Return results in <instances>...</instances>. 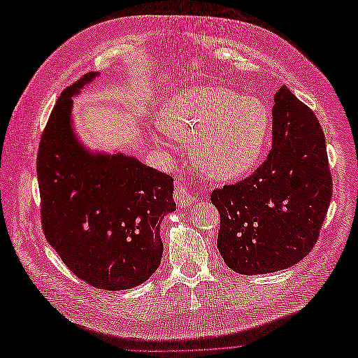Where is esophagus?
I'll use <instances>...</instances> for the list:
<instances>
[{"mask_svg":"<svg viewBox=\"0 0 358 358\" xmlns=\"http://www.w3.org/2000/svg\"><path fill=\"white\" fill-rule=\"evenodd\" d=\"M199 199V196L196 192L189 191L185 183L183 182H179L176 180V189H175V200L178 203L179 208H189L191 204H194V201H196Z\"/></svg>","mask_w":358,"mask_h":358,"instance_id":"obj_1","label":"esophagus"}]
</instances>
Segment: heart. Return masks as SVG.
<instances>
[{
    "instance_id": "heart-1",
    "label": "heart",
    "mask_w": 358,
    "mask_h": 358,
    "mask_svg": "<svg viewBox=\"0 0 358 358\" xmlns=\"http://www.w3.org/2000/svg\"><path fill=\"white\" fill-rule=\"evenodd\" d=\"M162 136L194 145L199 167L230 179L252 170L263 158L272 131L268 107L224 86L183 90L162 106Z\"/></svg>"
}]
</instances>
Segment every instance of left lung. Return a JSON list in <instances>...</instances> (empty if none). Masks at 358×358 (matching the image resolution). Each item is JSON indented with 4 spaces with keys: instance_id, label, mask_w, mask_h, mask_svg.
Here are the masks:
<instances>
[{
    "instance_id": "left-lung-1",
    "label": "left lung",
    "mask_w": 358,
    "mask_h": 358,
    "mask_svg": "<svg viewBox=\"0 0 358 358\" xmlns=\"http://www.w3.org/2000/svg\"><path fill=\"white\" fill-rule=\"evenodd\" d=\"M272 150L254 175L216 188L218 249L241 275L294 266L315 246L331 200V173L318 117L285 85L275 95Z\"/></svg>"
}]
</instances>
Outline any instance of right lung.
<instances>
[{
	"label": "right lung",
	"mask_w": 358,
	"mask_h": 358,
	"mask_svg": "<svg viewBox=\"0 0 358 358\" xmlns=\"http://www.w3.org/2000/svg\"><path fill=\"white\" fill-rule=\"evenodd\" d=\"M96 76L67 86L37 152L41 229L85 284L117 291L148 280L161 263L159 222L176 209L173 178L125 155H90L74 138L71 96Z\"/></svg>",
	"instance_id": "add662e5"
}]
</instances>
